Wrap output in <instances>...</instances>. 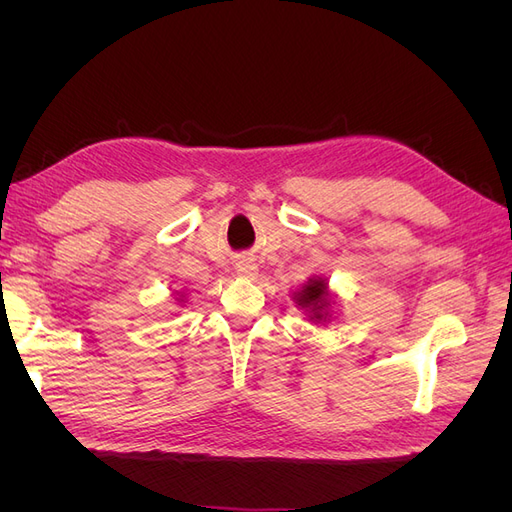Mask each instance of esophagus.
I'll use <instances>...</instances> for the list:
<instances>
[{"label":"esophagus","instance_id":"1","mask_svg":"<svg viewBox=\"0 0 512 512\" xmlns=\"http://www.w3.org/2000/svg\"><path fill=\"white\" fill-rule=\"evenodd\" d=\"M237 271H239L243 277H254V275H256V267L250 265V262H241Z\"/></svg>","mask_w":512,"mask_h":512}]
</instances>
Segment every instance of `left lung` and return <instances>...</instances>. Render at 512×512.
<instances>
[{"label":"left lung","instance_id":"8db88e82","mask_svg":"<svg viewBox=\"0 0 512 512\" xmlns=\"http://www.w3.org/2000/svg\"><path fill=\"white\" fill-rule=\"evenodd\" d=\"M297 303L303 309H309V318L316 322H324L329 316V294H327V282L318 277V280H309L303 290L297 294Z\"/></svg>","mask_w":512,"mask_h":512}]
</instances>
